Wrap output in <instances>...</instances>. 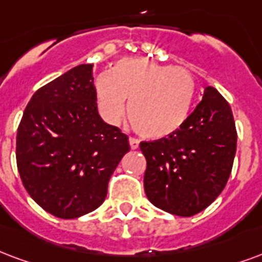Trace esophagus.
Masks as SVG:
<instances>
[{
  "mask_svg": "<svg viewBox=\"0 0 262 262\" xmlns=\"http://www.w3.org/2000/svg\"><path fill=\"white\" fill-rule=\"evenodd\" d=\"M129 144H130L132 150H136V148H139L140 141L137 140V139H135V137H130V139H129Z\"/></svg>",
  "mask_w": 262,
  "mask_h": 262,
  "instance_id": "obj_1",
  "label": "esophagus"
}]
</instances>
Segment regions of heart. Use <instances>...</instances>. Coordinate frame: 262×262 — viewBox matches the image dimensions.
Listing matches in <instances>:
<instances>
[{
  "mask_svg": "<svg viewBox=\"0 0 262 262\" xmlns=\"http://www.w3.org/2000/svg\"><path fill=\"white\" fill-rule=\"evenodd\" d=\"M195 97L194 77L182 67H164L143 58H126L96 82L98 111L118 125L126 112L141 136L161 139L180 129Z\"/></svg>",
  "mask_w": 262,
  "mask_h": 262,
  "instance_id": "obj_1",
  "label": "heart"
}]
</instances>
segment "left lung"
Wrapping results in <instances>:
<instances>
[{
    "instance_id": "1",
    "label": "left lung",
    "mask_w": 262,
    "mask_h": 262,
    "mask_svg": "<svg viewBox=\"0 0 262 262\" xmlns=\"http://www.w3.org/2000/svg\"><path fill=\"white\" fill-rule=\"evenodd\" d=\"M237 133L232 110L216 89L203 100L175 133L141 141L147 161L144 190L160 210L191 216L205 210L229 179Z\"/></svg>"
}]
</instances>
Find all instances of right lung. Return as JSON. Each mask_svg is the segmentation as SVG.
<instances>
[{
    "label": "right lung",
    "mask_w": 262,
    "mask_h": 262,
    "mask_svg": "<svg viewBox=\"0 0 262 262\" xmlns=\"http://www.w3.org/2000/svg\"><path fill=\"white\" fill-rule=\"evenodd\" d=\"M129 137L98 115L93 65H79L38 89L16 135L25 189L42 210L72 220L104 203Z\"/></svg>",
    "instance_id": "add662e5"
}]
</instances>
